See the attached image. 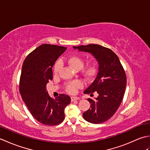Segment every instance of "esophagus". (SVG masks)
<instances>
[{
	"label": "esophagus",
	"instance_id": "1",
	"mask_svg": "<svg viewBox=\"0 0 150 150\" xmlns=\"http://www.w3.org/2000/svg\"><path fill=\"white\" fill-rule=\"evenodd\" d=\"M79 99V98L77 97H71V100L73 102L74 100H77Z\"/></svg>",
	"mask_w": 150,
	"mask_h": 150
}]
</instances>
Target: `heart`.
Returning a JSON list of instances; mask_svg holds the SVG:
<instances>
[{"label": "heart", "instance_id": "heart-1", "mask_svg": "<svg viewBox=\"0 0 150 150\" xmlns=\"http://www.w3.org/2000/svg\"><path fill=\"white\" fill-rule=\"evenodd\" d=\"M67 63L71 67V68L78 71L83 68L84 62L81 57L77 55H73L68 57L66 60ZM62 67V63L60 61H57L55 64L53 68V73L55 75H57L60 71ZM98 72V66L97 64L93 63L89 65L86 68H84L82 71V74L83 77L86 80H90L93 79ZM82 87V83L79 81H74L71 82H69L66 86V90L69 93H75L77 92L78 89Z\"/></svg>", "mask_w": 150, "mask_h": 150}]
</instances>
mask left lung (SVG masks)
<instances>
[{
  "instance_id": "left-lung-1",
  "label": "left lung",
  "mask_w": 150,
  "mask_h": 150,
  "mask_svg": "<svg viewBox=\"0 0 150 150\" xmlns=\"http://www.w3.org/2000/svg\"><path fill=\"white\" fill-rule=\"evenodd\" d=\"M73 47L91 53L98 62L97 77L84 93L93 95L95 91L98 95L95 100L88 98L90 108L83 113V117L90 123L104 122L113 115L122 100L126 86L125 71L119 57L109 48L93 44Z\"/></svg>"
}]
</instances>
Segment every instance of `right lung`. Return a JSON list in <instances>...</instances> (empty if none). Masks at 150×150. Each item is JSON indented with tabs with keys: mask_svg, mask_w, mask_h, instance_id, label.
Returning <instances> with one entry per match:
<instances>
[{
	"mask_svg": "<svg viewBox=\"0 0 150 150\" xmlns=\"http://www.w3.org/2000/svg\"><path fill=\"white\" fill-rule=\"evenodd\" d=\"M67 48L44 44L28 55L22 64L19 90L22 100L33 117L44 125L55 126L64 119V109L71 98L60 94L55 100L46 90L53 79L52 68Z\"/></svg>",
	"mask_w": 150,
	"mask_h": 150,
	"instance_id": "obj_1",
	"label": "right lung"
}]
</instances>
